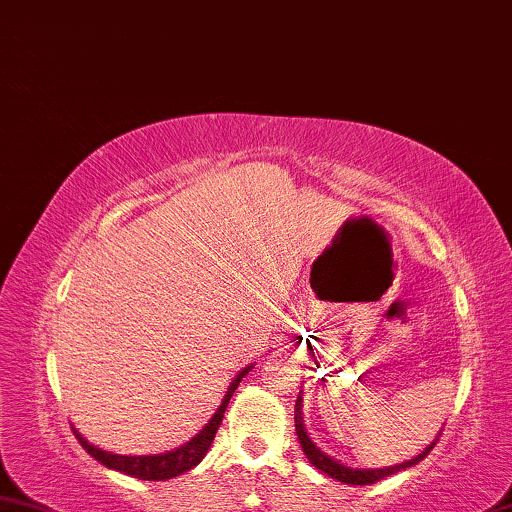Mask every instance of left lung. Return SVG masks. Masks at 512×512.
<instances>
[{"mask_svg":"<svg viewBox=\"0 0 512 512\" xmlns=\"http://www.w3.org/2000/svg\"><path fill=\"white\" fill-rule=\"evenodd\" d=\"M294 426H296L298 443H301V448L305 452V457L310 459V464L321 472H325L327 477H332L336 481H343V484H352V486H368V484H374V481H381L385 477L394 475V472L412 468L414 464H419V461L426 459L430 455V450L435 448L437 441H439V435H437V439L432 441L430 446H426V450L419 452V455L410 459V461H403V464H394V466H385V468H350V466L341 464V461L332 459L330 455H327V452H323L321 448L316 446V443L310 439V435H307L305 423H303V397H301V394H298L296 408H294Z\"/></svg>","mask_w":512,"mask_h":512,"instance_id":"left-lung-1","label":"left lung"}]
</instances>
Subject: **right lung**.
<instances>
[{
	"label": "right lung",
	"instance_id": "right-lung-1",
	"mask_svg": "<svg viewBox=\"0 0 512 512\" xmlns=\"http://www.w3.org/2000/svg\"><path fill=\"white\" fill-rule=\"evenodd\" d=\"M252 368H254V365H247V368H243L236 374V379L229 383L227 394L223 397V403H220L218 410L214 412V417L209 419V423H205V428H202L196 437H191L187 443H182V446L176 448V450L160 452V455H136V457L113 455V452H106L98 446H93V443L86 441L75 428H73V432H75L77 441L82 443V448L89 452V455L95 461H100L102 466L111 468V470L124 472V475L138 477V479H144V481H167V479H173L178 475H185L187 470L198 466L200 461L205 459L207 450L211 448V443H214V437H216V432L220 428V423H223L229 399L234 397L238 383L243 381V376Z\"/></svg>",
	"mask_w": 512,
	"mask_h": 512
}]
</instances>
